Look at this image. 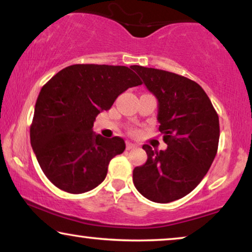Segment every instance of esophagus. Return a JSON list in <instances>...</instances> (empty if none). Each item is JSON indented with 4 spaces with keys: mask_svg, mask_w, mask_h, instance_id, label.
<instances>
[{
    "mask_svg": "<svg viewBox=\"0 0 252 252\" xmlns=\"http://www.w3.org/2000/svg\"><path fill=\"white\" fill-rule=\"evenodd\" d=\"M134 148H136L135 144H133L130 142H126V149L127 150H132V149H134Z\"/></svg>",
    "mask_w": 252,
    "mask_h": 252,
    "instance_id": "obj_1",
    "label": "esophagus"
}]
</instances>
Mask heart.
<instances>
[{
  "instance_id": "1",
  "label": "heart",
  "mask_w": 252,
  "mask_h": 252,
  "mask_svg": "<svg viewBox=\"0 0 252 252\" xmlns=\"http://www.w3.org/2000/svg\"><path fill=\"white\" fill-rule=\"evenodd\" d=\"M132 134H136V130H132Z\"/></svg>"
}]
</instances>
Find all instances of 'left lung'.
Wrapping results in <instances>:
<instances>
[{"mask_svg": "<svg viewBox=\"0 0 252 252\" xmlns=\"http://www.w3.org/2000/svg\"><path fill=\"white\" fill-rule=\"evenodd\" d=\"M158 99L159 130L166 150L142 147L146 164L133 171L140 194L156 203H170L194 190L208 173L219 143V117L197 82L172 72L134 65Z\"/></svg>", "mask_w": 252, "mask_h": 252, "instance_id": "1", "label": "left lung"}]
</instances>
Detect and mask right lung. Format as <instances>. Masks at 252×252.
<instances>
[{
	"label": "right lung",
	"mask_w": 252,
	"mask_h": 252,
	"mask_svg": "<svg viewBox=\"0 0 252 252\" xmlns=\"http://www.w3.org/2000/svg\"><path fill=\"white\" fill-rule=\"evenodd\" d=\"M133 66L75 64L63 68L41 88L31 144L51 184L82 194L101 184L110 160L124 153L122 137L106 139L93 132L95 118L118 96L142 85Z\"/></svg>",
	"instance_id": "obj_1"
}]
</instances>
